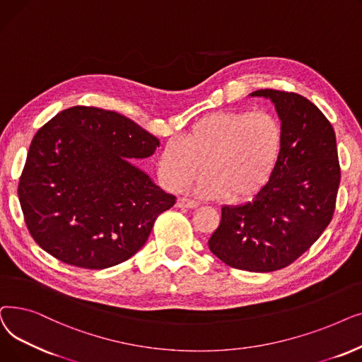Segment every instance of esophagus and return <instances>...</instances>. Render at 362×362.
Returning <instances> with one entry per match:
<instances>
[{
    "label": "esophagus",
    "mask_w": 362,
    "mask_h": 362,
    "mask_svg": "<svg viewBox=\"0 0 362 362\" xmlns=\"http://www.w3.org/2000/svg\"><path fill=\"white\" fill-rule=\"evenodd\" d=\"M199 203L194 202V200H188V199H184V197H180L177 200V208H185V209H194L197 208Z\"/></svg>",
    "instance_id": "1"
}]
</instances>
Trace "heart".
I'll return each instance as SVG.
<instances>
[{
  "label": "heart",
  "instance_id": "heart-1",
  "mask_svg": "<svg viewBox=\"0 0 362 362\" xmlns=\"http://www.w3.org/2000/svg\"><path fill=\"white\" fill-rule=\"evenodd\" d=\"M284 144L280 120L268 112L221 110L204 115L178 143L159 154V174L170 192L197 178L196 193L204 199L245 202L259 193L279 165Z\"/></svg>",
  "mask_w": 362,
  "mask_h": 362
}]
</instances>
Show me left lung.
I'll list each match as a JSON object with an SVG mask.
<instances>
[{
    "label": "left lung",
    "mask_w": 362,
    "mask_h": 362,
    "mask_svg": "<svg viewBox=\"0 0 362 362\" xmlns=\"http://www.w3.org/2000/svg\"><path fill=\"white\" fill-rule=\"evenodd\" d=\"M249 95L274 105L284 132L283 151L252 202L222 206L221 223L208 245L233 268L269 272L298 259L329 226L340 166L334 129L314 103L275 90Z\"/></svg>",
    "instance_id": "1"
}]
</instances>
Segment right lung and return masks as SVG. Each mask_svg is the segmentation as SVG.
Returning <instances> with one entry per match:
<instances>
[{
    "mask_svg": "<svg viewBox=\"0 0 362 362\" xmlns=\"http://www.w3.org/2000/svg\"><path fill=\"white\" fill-rule=\"evenodd\" d=\"M159 146L116 112L75 106L57 113L33 136L19 182L33 240L79 268L129 259L177 200L135 165Z\"/></svg>",
    "mask_w": 362,
    "mask_h": 362,
    "instance_id": "obj_1",
    "label": "right lung"
}]
</instances>
